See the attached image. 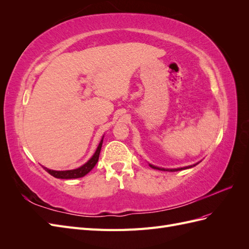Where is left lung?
<instances>
[{
  "instance_id": "obj_1",
  "label": "left lung",
  "mask_w": 249,
  "mask_h": 249,
  "mask_svg": "<svg viewBox=\"0 0 249 249\" xmlns=\"http://www.w3.org/2000/svg\"><path fill=\"white\" fill-rule=\"evenodd\" d=\"M199 163V162H198ZM198 163L196 164H193V165H189V166H185V167H179V168H162V167H158V166H155V165L153 164H149V166L154 168V169H158V170H162V171H178V170H184V169H188V168H191V167H194L195 165H197Z\"/></svg>"
}]
</instances>
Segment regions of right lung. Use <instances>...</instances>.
Listing matches in <instances>:
<instances>
[{"mask_svg":"<svg viewBox=\"0 0 249 249\" xmlns=\"http://www.w3.org/2000/svg\"><path fill=\"white\" fill-rule=\"evenodd\" d=\"M103 139H104V136L102 137V140L100 141V144H99V146H97L93 156L90 158V159L84 165H82V166H80L79 168L71 169V170H53V169H49L47 167H43V166L42 167L46 169V171H48L51 176H53L56 178L69 179V178H79L84 177L95 166V164L97 163V161H99V157H100V153H101L102 145H103Z\"/></svg>","mask_w":249,"mask_h":249,"instance_id":"right-lung-1","label":"right lung"}]
</instances>
